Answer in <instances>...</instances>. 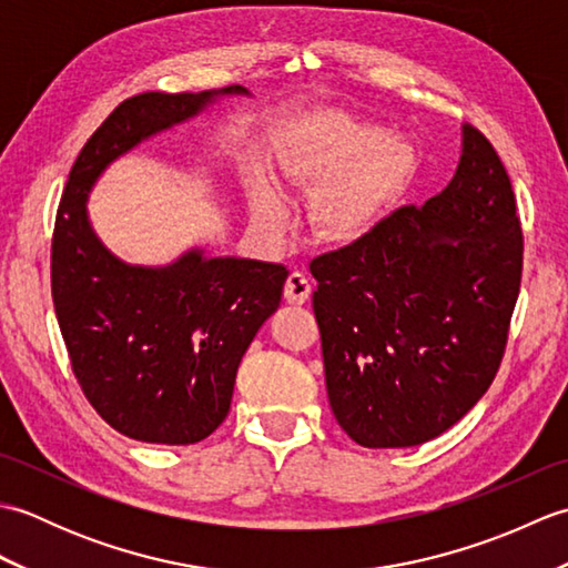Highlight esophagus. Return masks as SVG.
I'll list each match as a JSON object with an SVG mask.
<instances>
[{"label": "esophagus", "mask_w": 568, "mask_h": 568, "mask_svg": "<svg viewBox=\"0 0 568 568\" xmlns=\"http://www.w3.org/2000/svg\"><path fill=\"white\" fill-rule=\"evenodd\" d=\"M310 293H312V285H310L305 273L293 271L291 275H287V283H285V300H287V303L305 305Z\"/></svg>", "instance_id": "esophagus-1"}]
</instances>
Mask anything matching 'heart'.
<instances>
[{
  "instance_id": "obj_1",
  "label": "heart",
  "mask_w": 568,
  "mask_h": 568,
  "mask_svg": "<svg viewBox=\"0 0 568 568\" xmlns=\"http://www.w3.org/2000/svg\"><path fill=\"white\" fill-rule=\"evenodd\" d=\"M413 171V151L381 129L346 112H324L312 122L293 155L281 165L287 190L315 187L307 222L327 241L358 239L378 220ZM251 226L263 241L277 244L291 229L285 195L268 180H258L248 195Z\"/></svg>"
}]
</instances>
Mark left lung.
Wrapping results in <instances>:
<instances>
[{
	"label": "left lung",
	"mask_w": 568,
	"mask_h": 568,
	"mask_svg": "<svg viewBox=\"0 0 568 568\" xmlns=\"http://www.w3.org/2000/svg\"><path fill=\"white\" fill-rule=\"evenodd\" d=\"M332 413L368 449L425 444L500 366L520 293L523 229L496 149L462 129L439 195L310 263Z\"/></svg>",
	"instance_id": "1"
}]
</instances>
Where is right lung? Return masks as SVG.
I'll return each instance as SVG.
<instances>
[{"label": "right lung", "instance_id": "add662e5", "mask_svg": "<svg viewBox=\"0 0 568 568\" xmlns=\"http://www.w3.org/2000/svg\"><path fill=\"white\" fill-rule=\"evenodd\" d=\"M241 84L143 92L84 143L60 200L51 287L80 388L106 425L149 444H195L222 425L253 336L281 305V263L187 248L168 265H134L94 234L88 197L116 159L202 114Z\"/></svg>", "mask_w": 568, "mask_h": 568}]
</instances>
